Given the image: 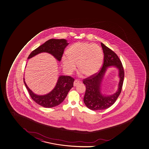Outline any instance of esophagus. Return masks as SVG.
Instances as JSON below:
<instances>
[{
  "label": "esophagus",
  "mask_w": 149,
  "mask_h": 149,
  "mask_svg": "<svg viewBox=\"0 0 149 149\" xmlns=\"http://www.w3.org/2000/svg\"><path fill=\"white\" fill-rule=\"evenodd\" d=\"M80 83V82L79 81L75 80L74 81V86H76L78 85Z\"/></svg>",
  "instance_id": "34e87169"
}]
</instances>
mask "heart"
Returning a JSON list of instances; mask_svg holds the SVG:
<instances>
[{
	"label": "heart",
	"instance_id": "obj_1",
	"mask_svg": "<svg viewBox=\"0 0 149 149\" xmlns=\"http://www.w3.org/2000/svg\"><path fill=\"white\" fill-rule=\"evenodd\" d=\"M68 56L62 57L63 68L71 73L76 68L86 76L97 73L102 66L104 54L100 46L87 42H76L67 50Z\"/></svg>",
	"mask_w": 149,
	"mask_h": 149
}]
</instances>
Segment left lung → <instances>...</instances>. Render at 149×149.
I'll return each mask as SVG.
<instances>
[{
    "mask_svg": "<svg viewBox=\"0 0 149 149\" xmlns=\"http://www.w3.org/2000/svg\"><path fill=\"white\" fill-rule=\"evenodd\" d=\"M104 54V64L100 72L83 80L86 85L84 102L88 109L93 110H102L110 107L116 102L120 94L123 83L124 71L122 63L117 54L101 42ZM115 67L119 70L120 82L117 91L112 95H103L101 85L108 67Z\"/></svg>",
    "mask_w": 149,
    "mask_h": 149,
    "instance_id": "left-lung-1",
    "label": "left lung"
}]
</instances>
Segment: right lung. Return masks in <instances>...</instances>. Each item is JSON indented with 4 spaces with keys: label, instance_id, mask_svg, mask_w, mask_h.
Returning a JSON list of instances; mask_svg holds the SVG:
<instances>
[{
    "label": "right lung",
    "instance_id": "1",
    "mask_svg": "<svg viewBox=\"0 0 149 149\" xmlns=\"http://www.w3.org/2000/svg\"><path fill=\"white\" fill-rule=\"evenodd\" d=\"M68 45L65 39H50L33 50L28 59L31 58L42 52H47L60 61L64 50ZM74 81V79L70 76H60L55 87L51 92L44 95H38L33 93L28 87L24 78V84L31 98L39 105L46 108L54 107L61 104L66 97L69 91L73 87Z\"/></svg>",
    "mask_w": 149,
    "mask_h": 149
}]
</instances>
